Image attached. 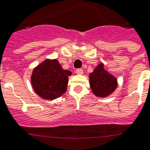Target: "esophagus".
<instances>
[{"label":"esophagus","mask_w":150,"mask_h":150,"mask_svg":"<svg viewBox=\"0 0 150 150\" xmlns=\"http://www.w3.org/2000/svg\"><path fill=\"white\" fill-rule=\"evenodd\" d=\"M76 74H78V75H82L83 74V70L82 69H77L76 70Z\"/></svg>","instance_id":"34e87169"}]
</instances>
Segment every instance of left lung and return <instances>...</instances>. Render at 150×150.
<instances>
[{"label": "left lung", "instance_id": "1", "mask_svg": "<svg viewBox=\"0 0 150 150\" xmlns=\"http://www.w3.org/2000/svg\"><path fill=\"white\" fill-rule=\"evenodd\" d=\"M90 86L94 94L99 98H105L115 91L118 81L108 71L105 70L104 64H98L89 75Z\"/></svg>", "mask_w": 150, "mask_h": 150}]
</instances>
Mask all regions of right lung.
Instances as JSON below:
<instances>
[{
    "label": "right lung",
    "instance_id": "1",
    "mask_svg": "<svg viewBox=\"0 0 150 150\" xmlns=\"http://www.w3.org/2000/svg\"><path fill=\"white\" fill-rule=\"evenodd\" d=\"M72 73L63 69L58 60L46 59L32 70L31 82L33 90L45 100H54L67 88L68 77Z\"/></svg>",
    "mask_w": 150,
    "mask_h": 150
}]
</instances>
